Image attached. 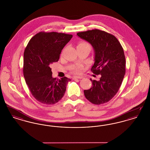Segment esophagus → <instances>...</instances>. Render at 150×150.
I'll use <instances>...</instances> for the list:
<instances>
[{"label": "esophagus", "instance_id": "1", "mask_svg": "<svg viewBox=\"0 0 150 150\" xmlns=\"http://www.w3.org/2000/svg\"><path fill=\"white\" fill-rule=\"evenodd\" d=\"M82 79V77H81V76H74V77L73 78V79H74H74Z\"/></svg>", "mask_w": 150, "mask_h": 150}]
</instances>
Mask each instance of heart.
<instances>
[{"label":"heart","instance_id":"b5f03b06","mask_svg":"<svg viewBox=\"0 0 150 150\" xmlns=\"http://www.w3.org/2000/svg\"><path fill=\"white\" fill-rule=\"evenodd\" d=\"M83 47H88V48H91L90 45L88 43H86V42H84V41H80L78 44L77 48H83ZM81 70H82V66H80V65H78L73 69L74 72L76 73V74L80 73V72L81 71Z\"/></svg>","mask_w":150,"mask_h":150}]
</instances>
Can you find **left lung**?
<instances>
[{
	"instance_id": "obj_1",
	"label": "left lung",
	"mask_w": 150,
	"mask_h": 150,
	"mask_svg": "<svg viewBox=\"0 0 150 150\" xmlns=\"http://www.w3.org/2000/svg\"><path fill=\"white\" fill-rule=\"evenodd\" d=\"M77 35L92 45L95 62L91 71L100 75V80L90 79L92 86L84 91L85 97L94 105L106 103L118 92L125 74L123 48L115 36L98 29L79 32Z\"/></svg>"
}]
</instances>
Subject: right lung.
Masks as SVG:
<instances>
[{
    "label": "right lung",
    "mask_w": 150,
    "mask_h": 150,
    "mask_svg": "<svg viewBox=\"0 0 150 150\" xmlns=\"http://www.w3.org/2000/svg\"><path fill=\"white\" fill-rule=\"evenodd\" d=\"M72 35L40 32L29 41L23 53V76L33 96L45 105L56 103L64 97L71 79L53 78L50 66L57 62Z\"/></svg>",
    "instance_id": "obj_1"
}]
</instances>
